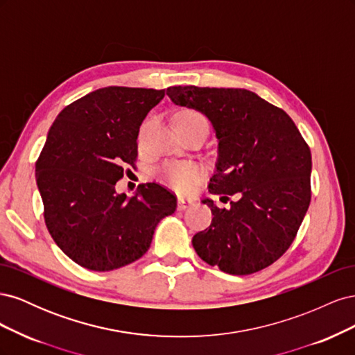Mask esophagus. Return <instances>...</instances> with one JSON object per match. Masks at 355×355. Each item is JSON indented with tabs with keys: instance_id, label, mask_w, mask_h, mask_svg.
I'll return each instance as SVG.
<instances>
[{
	"instance_id": "esophagus-1",
	"label": "esophagus",
	"mask_w": 355,
	"mask_h": 355,
	"mask_svg": "<svg viewBox=\"0 0 355 355\" xmlns=\"http://www.w3.org/2000/svg\"><path fill=\"white\" fill-rule=\"evenodd\" d=\"M192 206L191 200H185V198H178V210H185L188 207Z\"/></svg>"
}]
</instances>
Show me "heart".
I'll return each instance as SVG.
<instances>
[{
	"mask_svg": "<svg viewBox=\"0 0 355 355\" xmlns=\"http://www.w3.org/2000/svg\"><path fill=\"white\" fill-rule=\"evenodd\" d=\"M176 127L185 128V130H198V128L209 130V121L202 112L187 110L178 115ZM157 173L161 180H164L168 187L182 194L191 192L202 178V170L189 161H168L158 167Z\"/></svg>",
	"mask_w": 355,
	"mask_h": 355,
	"instance_id": "b5f03b06",
	"label": "heart"
}]
</instances>
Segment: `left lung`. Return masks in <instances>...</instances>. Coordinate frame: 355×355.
I'll return each instance as SVG.
<instances>
[{"label":"left lung","mask_w":355,"mask_h":355,"mask_svg":"<svg viewBox=\"0 0 355 355\" xmlns=\"http://www.w3.org/2000/svg\"><path fill=\"white\" fill-rule=\"evenodd\" d=\"M176 105L194 108L213 124L219 141L216 173L209 184L230 209L202 200L210 227L192 237L204 262L232 275L270 266L293 243L311 201V151L282 108L244 89L178 85L167 89Z\"/></svg>","instance_id":"8db88e82"}]
</instances>
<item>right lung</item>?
I'll use <instances>...</instances> for the list:
<instances>
[{
  "label": "right lung",
  "instance_id": "obj_1",
  "mask_svg": "<svg viewBox=\"0 0 355 355\" xmlns=\"http://www.w3.org/2000/svg\"><path fill=\"white\" fill-rule=\"evenodd\" d=\"M164 90L99 89L72 102L51 124L37 159V185L51 239L69 259L112 271L142 257L157 223L175 213L173 192L155 182L127 198L115 184L135 166L137 135Z\"/></svg>",
  "mask_w": 355,
  "mask_h": 355
}]
</instances>
